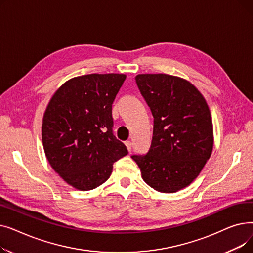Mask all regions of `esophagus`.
Here are the masks:
<instances>
[{
  "label": "esophagus",
  "instance_id": "esophagus-1",
  "mask_svg": "<svg viewBox=\"0 0 253 253\" xmlns=\"http://www.w3.org/2000/svg\"><path fill=\"white\" fill-rule=\"evenodd\" d=\"M125 145H126L127 150H128L129 152H131V149H132V143H131V141H126V142H125Z\"/></svg>",
  "mask_w": 253,
  "mask_h": 253
}]
</instances>
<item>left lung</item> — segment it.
<instances>
[{
    "mask_svg": "<svg viewBox=\"0 0 253 253\" xmlns=\"http://www.w3.org/2000/svg\"><path fill=\"white\" fill-rule=\"evenodd\" d=\"M154 117L151 148L132 156L141 177L160 193H175L190 185L213 150V124L209 106L185 79L167 74L135 77Z\"/></svg>",
    "mask_w": 253,
    "mask_h": 253,
    "instance_id": "1",
    "label": "left lung"
}]
</instances>
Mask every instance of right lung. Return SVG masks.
<instances>
[{"mask_svg":"<svg viewBox=\"0 0 253 253\" xmlns=\"http://www.w3.org/2000/svg\"><path fill=\"white\" fill-rule=\"evenodd\" d=\"M124 74L72 78L51 97L43 116V148L50 166L73 188L96 189L128 154L113 134L112 104Z\"/></svg>","mask_w":253,"mask_h":253,"instance_id":"obj_1","label":"right lung"}]
</instances>
